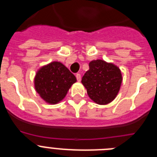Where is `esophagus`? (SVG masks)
I'll return each mask as SVG.
<instances>
[{
	"label": "esophagus",
	"mask_w": 157,
	"mask_h": 157,
	"mask_svg": "<svg viewBox=\"0 0 157 157\" xmlns=\"http://www.w3.org/2000/svg\"><path fill=\"white\" fill-rule=\"evenodd\" d=\"M75 76H76V78H77L78 81V82L81 81V75H80L79 73H77V74L75 75Z\"/></svg>",
	"instance_id": "esophagus-1"
}]
</instances>
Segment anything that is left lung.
Instances as JSON below:
<instances>
[{"mask_svg":"<svg viewBox=\"0 0 157 157\" xmlns=\"http://www.w3.org/2000/svg\"><path fill=\"white\" fill-rule=\"evenodd\" d=\"M90 69L82 78L89 97L98 105H107L115 99L120 91L122 75L112 63L97 59L89 63Z\"/></svg>","mask_w":157,"mask_h":157,"instance_id":"left-lung-1","label":"left lung"}]
</instances>
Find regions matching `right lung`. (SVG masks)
<instances>
[{
    "mask_svg": "<svg viewBox=\"0 0 157 157\" xmlns=\"http://www.w3.org/2000/svg\"><path fill=\"white\" fill-rule=\"evenodd\" d=\"M76 78L63 64L52 62L42 67L34 78L36 91L44 101L56 104L64 98Z\"/></svg>",
    "mask_w": 157,
    "mask_h": 157,
    "instance_id": "add662e5",
    "label": "right lung"
}]
</instances>
